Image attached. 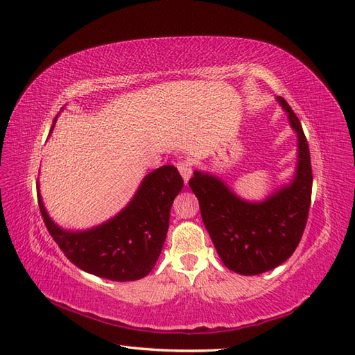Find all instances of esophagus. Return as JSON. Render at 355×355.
I'll use <instances>...</instances> for the list:
<instances>
[{
    "instance_id": "34e87169",
    "label": "esophagus",
    "mask_w": 355,
    "mask_h": 355,
    "mask_svg": "<svg viewBox=\"0 0 355 355\" xmlns=\"http://www.w3.org/2000/svg\"><path fill=\"white\" fill-rule=\"evenodd\" d=\"M177 168L180 171V173H182L184 183L186 184L189 183V180L192 177V163L187 162V160H182V162L177 163Z\"/></svg>"
}]
</instances>
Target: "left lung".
Returning <instances> with one entry per match:
<instances>
[{
	"label": "left lung",
	"mask_w": 355,
	"mask_h": 355,
	"mask_svg": "<svg viewBox=\"0 0 355 355\" xmlns=\"http://www.w3.org/2000/svg\"><path fill=\"white\" fill-rule=\"evenodd\" d=\"M276 101L297 135L296 172L288 184L262 201H247L220 177L195 171L189 187L200 201L201 218L223 263L238 275L273 270L299 245L311 202L310 148L297 116L284 97Z\"/></svg>",
	"instance_id": "left-lung-1"
}]
</instances>
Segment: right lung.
<instances>
[{
	"label": "right lung",
	"instance_id": "obj_1",
	"mask_svg": "<svg viewBox=\"0 0 355 355\" xmlns=\"http://www.w3.org/2000/svg\"><path fill=\"white\" fill-rule=\"evenodd\" d=\"M183 184L175 166L164 164L141 180L125 209L88 230H67L55 224L45 210L40 183L37 202L49 233L74 266L94 276L126 282L145 277L154 268L168 233L172 202Z\"/></svg>",
	"mask_w": 355,
	"mask_h": 355
}]
</instances>
